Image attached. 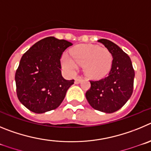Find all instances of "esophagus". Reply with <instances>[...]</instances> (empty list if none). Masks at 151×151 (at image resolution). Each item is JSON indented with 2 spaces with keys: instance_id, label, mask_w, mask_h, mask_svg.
Here are the masks:
<instances>
[{
  "instance_id": "1",
  "label": "esophagus",
  "mask_w": 151,
  "mask_h": 151,
  "mask_svg": "<svg viewBox=\"0 0 151 151\" xmlns=\"http://www.w3.org/2000/svg\"><path fill=\"white\" fill-rule=\"evenodd\" d=\"M82 81V78L81 77H77V78L75 79V81H74V83L75 84H78Z\"/></svg>"
}]
</instances>
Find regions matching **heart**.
I'll return each mask as SVG.
<instances>
[{"mask_svg": "<svg viewBox=\"0 0 151 151\" xmlns=\"http://www.w3.org/2000/svg\"><path fill=\"white\" fill-rule=\"evenodd\" d=\"M70 55L64 54L62 65L68 73H74L77 65L83 66L84 74L90 78H100L108 74L111 68L113 58L105 47L92 44H80L70 50Z\"/></svg>", "mask_w": 151, "mask_h": 151, "instance_id": "1", "label": "heart"}]
</instances>
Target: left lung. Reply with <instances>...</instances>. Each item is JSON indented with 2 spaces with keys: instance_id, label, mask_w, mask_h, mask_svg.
I'll return each instance as SVG.
<instances>
[{
  "instance_id": "left-lung-1",
  "label": "left lung",
  "mask_w": 151,
  "mask_h": 151,
  "mask_svg": "<svg viewBox=\"0 0 151 151\" xmlns=\"http://www.w3.org/2000/svg\"><path fill=\"white\" fill-rule=\"evenodd\" d=\"M98 41L112 55V65L108 77L90 81L91 88L86 92V98L92 108L111 114L120 109L131 97L135 71L129 56L120 47L107 39Z\"/></svg>"
}]
</instances>
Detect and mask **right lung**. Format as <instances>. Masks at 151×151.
Masks as SVG:
<instances>
[{
  "mask_svg": "<svg viewBox=\"0 0 151 151\" xmlns=\"http://www.w3.org/2000/svg\"><path fill=\"white\" fill-rule=\"evenodd\" d=\"M71 45L68 40L48 37L22 55L15 81L18 99L25 108L43 114L60 105L74 81L65 80L61 71L62 52Z\"/></svg>",
  "mask_w": 151,
  "mask_h": 151,
  "instance_id": "obj_1",
  "label": "right lung"
}]
</instances>
